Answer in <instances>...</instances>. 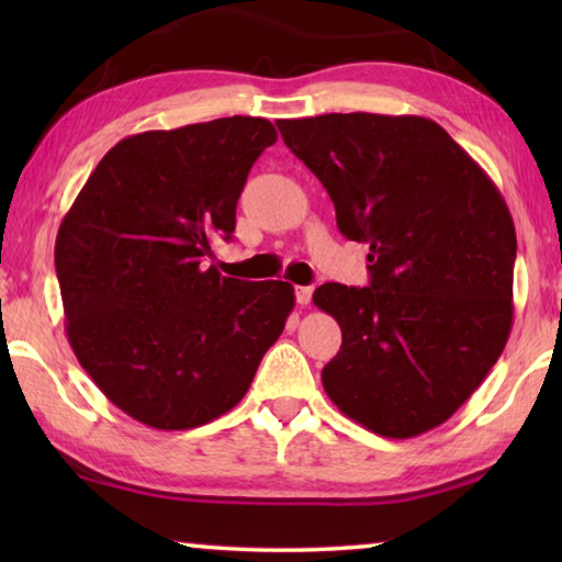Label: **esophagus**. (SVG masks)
<instances>
[{"mask_svg":"<svg viewBox=\"0 0 562 562\" xmlns=\"http://www.w3.org/2000/svg\"><path fill=\"white\" fill-rule=\"evenodd\" d=\"M294 297H297V304L307 307V304L312 302V288H304V284H300V288H294Z\"/></svg>","mask_w":562,"mask_h":562,"instance_id":"obj_1","label":"esophagus"}]
</instances>
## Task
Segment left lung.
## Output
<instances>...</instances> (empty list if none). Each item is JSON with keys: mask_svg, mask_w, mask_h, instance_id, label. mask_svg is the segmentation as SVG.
I'll return each instance as SVG.
<instances>
[{"mask_svg": "<svg viewBox=\"0 0 562 562\" xmlns=\"http://www.w3.org/2000/svg\"><path fill=\"white\" fill-rule=\"evenodd\" d=\"M278 128L327 188L339 233L369 245V288L327 282L312 297L341 329L327 396L389 439L436 429L510 335L516 227L501 190L424 116L325 113Z\"/></svg>", "mask_w": 562, "mask_h": 562, "instance_id": "8db88e82", "label": "left lung"}]
</instances>
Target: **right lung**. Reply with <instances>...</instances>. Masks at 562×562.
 <instances>
[{
  "mask_svg": "<svg viewBox=\"0 0 562 562\" xmlns=\"http://www.w3.org/2000/svg\"><path fill=\"white\" fill-rule=\"evenodd\" d=\"M278 140L233 116L119 140L56 235L66 337L111 404L160 431L203 426L240 402L294 307L290 282L203 268L231 240L247 173Z\"/></svg>",
  "mask_w": 562,
  "mask_h": 562,
  "instance_id": "add662e5",
  "label": "right lung"
}]
</instances>
